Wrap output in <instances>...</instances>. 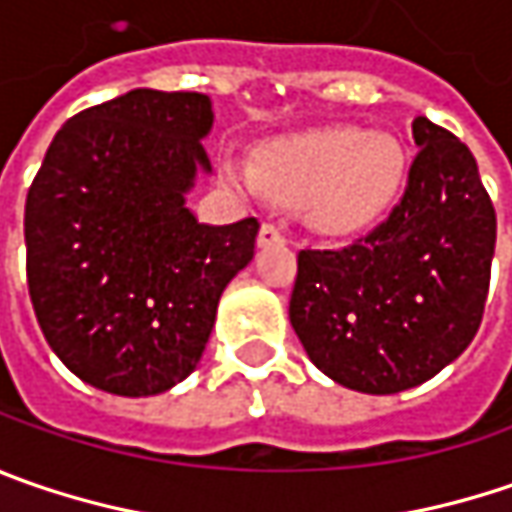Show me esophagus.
Instances as JSON below:
<instances>
[{
	"label": "esophagus",
	"instance_id": "34e87169",
	"mask_svg": "<svg viewBox=\"0 0 512 512\" xmlns=\"http://www.w3.org/2000/svg\"><path fill=\"white\" fill-rule=\"evenodd\" d=\"M283 243H286V237H283L278 226H272V223H263L260 226V232H257V246L260 249H266V246H283Z\"/></svg>",
	"mask_w": 512,
	"mask_h": 512
}]
</instances>
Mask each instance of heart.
Masks as SVG:
<instances>
[{"label":"heart","mask_w":512,"mask_h":512,"mask_svg":"<svg viewBox=\"0 0 512 512\" xmlns=\"http://www.w3.org/2000/svg\"><path fill=\"white\" fill-rule=\"evenodd\" d=\"M220 177L280 206H306L315 232L344 240L378 229L398 209L410 183V157L392 134L326 125L260 143L255 166L223 157Z\"/></svg>","instance_id":"heart-1"}]
</instances>
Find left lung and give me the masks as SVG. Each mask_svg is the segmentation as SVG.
<instances>
[{
  "label": "left lung",
  "instance_id": "1",
  "mask_svg": "<svg viewBox=\"0 0 512 512\" xmlns=\"http://www.w3.org/2000/svg\"><path fill=\"white\" fill-rule=\"evenodd\" d=\"M410 183L387 220L346 249H306L289 321L335 384L392 395L430 381L476 338L490 289L496 212L476 157L412 120Z\"/></svg>",
  "mask_w": 512,
  "mask_h": 512
}]
</instances>
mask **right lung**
Wrapping results in <instances>:
<instances>
[{
    "label": "right lung",
    "mask_w": 512,
    "mask_h": 512,
    "mask_svg": "<svg viewBox=\"0 0 512 512\" xmlns=\"http://www.w3.org/2000/svg\"><path fill=\"white\" fill-rule=\"evenodd\" d=\"M212 100L134 88L56 131L25 203L28 292L56 358L91 387L143 398L189 378L260 223H200Z\"/></svg>",
    "instance_id": "right-lung-1"
}]
</instances>
